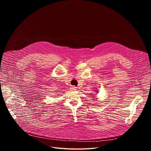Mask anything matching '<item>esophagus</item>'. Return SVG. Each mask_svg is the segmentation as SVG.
<instances>
[{"label": "esophagus", "mask_w": 151, "mask_h": 151, "mask_svg": "<svg viewBox=\"0 0 151 151\" xmlns=\"http://www.w3.org/2000/svg\"><path fill=\"white\" fill-rule=\"evenodd\" d=\"M71 90H73V91H74V90H76V88L75 87H74V86H73V87H71Z\"/></svg>", "instance_id": "esophagus-1"}]
</instances>
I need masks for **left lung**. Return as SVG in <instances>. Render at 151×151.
<instances>
[{"instance_id": "obj_1", "label": "left lung", "mask_w": 151, "mask_h": 151, "mask_svg": "<svg viewBox=\"0 0 151 151\" xmlns=\"http://www.w3.org/2000/svg\"><path fill=\"white\" fill-rule=\"evenodd\" d=\"M96 93H99V92H96ZM97 94V93H96ZM96 100H97V99H96ZM96 101V100H95Z\"/></svg>"}]
</instances>
